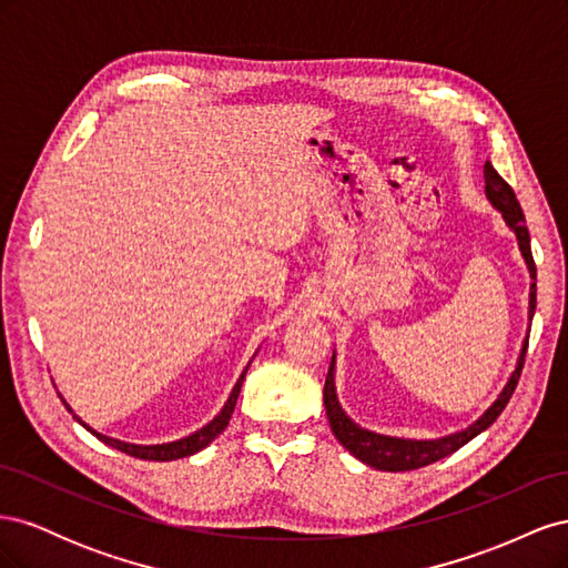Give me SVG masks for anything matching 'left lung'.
Returning <instances> with one entry per match:
<instances>
[{
	"instance_id": "8db88e82",
	"label": "left lung",
	"mask_w": 568,
	"mask_h": 568,
	"mask_svg": "<svg viewBox=\"0 0 568 568\" xmlns=\"http://www.w3.org/2000/svg\"><path fill=\"white\" fill-rule=\"evenodd\" d=\"M484 178H486V196L490 199V203L495 205L497 211L503 213L507 227L517 234V242L521 248L524 261L528 265L530 280H536V263H532V253H530V234L526 227V217L521 205L514 196V189L497 175V170L486 161L484 168ZM532 313H536V282L530 284V301H528V317L532 320ZM528 351V336L524 341V348L519 353L517 359V369L511 372L507 386L503 388V393L497 395V400L480 415L474 424H469L467 428H462L457 434L443 436L436 440H412V438H393V436H382L367 432V428L357 426L346 412H343L338 398H336V386H334V359L336 355H332V365H329V374H326L324 382V407H326V419H329V426L334 436L338 438V443L346 448L351 455H355L359 462H365L367 467H374L379 471H412V469H422L428 467L443 457L453 455L455 450H459L462 445H467L471 438H476L480 432L503 415V409L507 407L514 388L519 384V376L524 369V357Z\"/></svg>"
}]
</instances>
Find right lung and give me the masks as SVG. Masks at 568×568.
Wrapping results in <instances>:
<instances>
[{"label":"right lung","instance_id":"right-lung-1","mask_svg":"<svg viewBox=\"0 0 568 568\" xmlns=\"http://www.w3.org/2000/svg\"><path fill=\"white\" fill-rule=\"evenodd\" d=\"M248 367H251V363L246 365V369L242 372V376H239V382L234 384V388H232V393H230V398H227L225 407H222V409L217 412V417H213V422H209L203 428H199V432L189 434L186 438H180V440H173V443H161V445H134V443L118 440V438H111V436H104V434H97L94 428H90L88 424H84V422L75 415V412L71 409V405H68L63 398H61V400H63V405L68 407V412H73V417H75L84 428H88L90 434H94L99 440H104L106 445H111V448H115V450H120V453H125V455H130V457H140V459H149V462H170V459L189 457V455H194V453L203 450L205 445L213 443L222 432H225L230 419H232V412H234V405H236V398H239V390H242V384H244V376H246Z\"/></svg>","mask_w":568,"mask_h":568}]
</instances>
